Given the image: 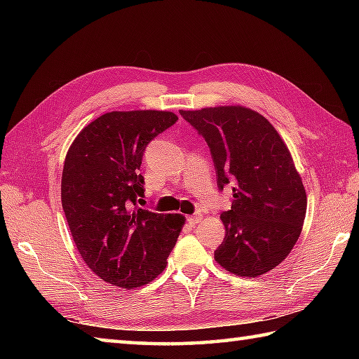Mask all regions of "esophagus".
Instances as JSON below:
<instances>
[{
    "instance_id": "esophagus-1",
    "label": "esophagus",
    "mask_w": 359,
    "mask_h": 359,
    "mask_svg": "<svg viewBox=\"0 0 359 359\" xmlns=\"http://www.w3.org/2000/svg\"><path fill=\"white\" fill-rule=\"evenodd\" d=\"M201 219H202V215H201V212H196V215H193L191 217H188V222L191 224V225H196V224H199V222H201Z\"/></svg>"
}]
</instances>
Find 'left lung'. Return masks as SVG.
Listing matches in <instances>:
<instances>
[{
	"mask_svg": "<svg viewBox=\"0 0 359 359\" xmlns=\"http://www.w3.org/2000/svg\"><path fill=\"white\" fill-rule=\"evenodd\" d=\"M208 143L217 187L233 185L225 238L215 259L226 271L256 278L273 270L299 239L307 194L276 129L243 106L180 111Z\"/></svg>",
	"mask_w": 359,
	"mask_h": 359,
	"instance_id": "8db88e82",
	"label": "left lung"
}]
</instances>
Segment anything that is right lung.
<instances>
[{
	"label": "right lung",
	"instance_id": "obj_1",
	"mask_svg": "<svg viewBox=\"0 0 359 359\" xmlns=\"http://www.w3.org/2000/svg\"><path fill=\"white\" fill-rule=\"evenodd\" d=\"M179 117L168 111H112L81 129L66 154L62 205L83 261L121 288L148 284L166 266L185 217L137 207L148 143Z\"/></svg>",
	"mask_w": 359,
	"mask_h": 359
}]
</instances>
